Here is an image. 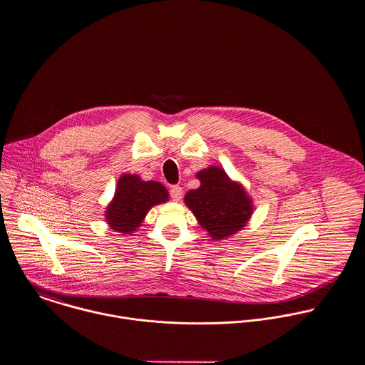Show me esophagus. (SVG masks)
Masks as SVG:
<instances>
[{"label":"esophagus","instance_id":"esophagus-1","mask_svg":"<svg viewBox=\"0 0 365 365\" xmlns=\"http://www.w3.org/2000/svg\"><path fill=\"white\" fill-rule=\"evenodd\" d=\"M169 192H170V197H172V200H175V202H179V200L183 197V189H182L179 185L172 186Z\"/></svg>","mask_w":365,"mask_h":365}]
</instances>
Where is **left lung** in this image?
Instances as JSON below:
<instances>
[{
	"label": "left lung",
	"mask_w": 365,
	"mask_h": 365,
	"mask_svg": "<svg viewBox=\"0 0 365 365\" xmlns=\"http://www.w3.org/2000/svg\"><path fill=\"white\" fill-rule=\"evenodd\" d=\"M200 187L187 192L185 203L212 238L224 240L248 221L252 206L241 187L231 182L221 168L210 166L197 173Z\"/></svg>",
	"instance_id": "1"
}]
</instances>
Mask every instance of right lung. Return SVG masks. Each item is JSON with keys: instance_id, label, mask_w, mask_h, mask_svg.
<instances>
[{"instance_id": "1", "label": "right lung", "mask_w": 365, "mask_h": 365, "mask_svg": "<svg viewBox=\"0 0 365 365\" xmlns=\"http://www.w3.org/2000/svg\"><path fill=\"white\" fill-rule=\"evenodd\" d=\"M168 200V190L158 182H143L137 175H124L118 180L114 200L106 212L110 227L130 234L141 225L149 209Z\"/></svg>"}]
</instances>
